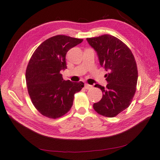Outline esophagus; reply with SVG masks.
<instances>
[{
	"mask_svg": "<svg viewBox=\"0 0 160 160\" xmlns=\"http://www.w3.org/2000/svg\"><path fill=\"white\" fill-rule=\"evenodd\" d=\"M92 88H93V86L91 85H89L88 83L85 84V89H91Z\"/></svg>",
	"mask_w": 160,
	"mask_h": 160,
	"instance_id": "esophagus-1",
	"label": "esophagus"
}]
</instances>
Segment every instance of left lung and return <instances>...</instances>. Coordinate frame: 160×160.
I'll return each mask as SVG.
<instances>
[{"label": "left lung", "mask_w": 160, "mask_h": 160, "mask_svg": "<svg viewBox=\"0 0 160 160\" xmlns=\"http://www.w3.org/2000/svg\"><path fill=\"white\" fill-rule=\"evenodd\" d=\"M87 41L96 51L101 66L108 72L106 88L95 85L102 91L103 97L93 108L101 115L113 118L129 107L136 91L138 73L135 58L128 47L112 35Z\"/></svg>", "instance_id": "8db88e82"}]
</instances>
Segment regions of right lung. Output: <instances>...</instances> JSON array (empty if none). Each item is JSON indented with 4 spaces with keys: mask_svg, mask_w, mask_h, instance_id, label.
Here are the masks:
<instances>
[{
    "mask_svg": "<svg viewBox=\"0 0 160 160\" xmlns=\"http://www.w3.org/2000/svg\"><path fill=\"white\" fill-rule=\"evenodd\" d=\"M83 41L65 35L51 37L37 47L28 62V94L35 108L45 117L56 119L67 113L73 103L75 93L84 87L82 81H65L60 73L67 69V52Z\"/></svg>",
    "mask_w": 160,
    "mask_h": 160,
    "instance_id": "add662e5",
    "label": "right lung"
}]
</instances>
